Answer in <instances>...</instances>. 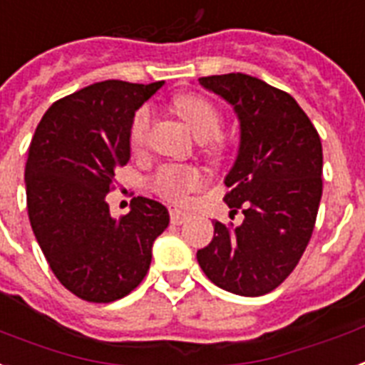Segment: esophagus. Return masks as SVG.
Here are the masks:
<instances>
[{"instance_id": "esophagus-1", "label": "esophagus", "mask_w": 365, "mask_h": 365, "mask_svg": "<svg viewBox=\"0 0 365 365\" xmlns=\"http://www.w3.org/2000/svg\"><path fill=\"white\" fill-rule=\"evenodd\" d=\"M170 216H171V224L173 225L185 224L186 220H188V212L180 210L179 207H170Z\"/></svg>"}]
</instances>
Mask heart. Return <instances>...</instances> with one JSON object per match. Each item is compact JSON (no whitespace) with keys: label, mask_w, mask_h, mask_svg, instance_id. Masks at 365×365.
<instances>
[{"label":"heart","mask_w":365,"mask_h":365,"mask_svg":"<svg viewBox=\"0 0 365 365\" xmlns=\"http://www.w3.org/2000/svg\"><path fill=\"white\" fill-rule=\"evenodd\" d=\"M179 117L188 125L192 134L200 141L215 138L220 130V115L216 108L207 98L197 95H182L173 104ZM150 123H153V110L150 106H141L135 111L130 123V145L141 149L145 145L149 135ZM203 177L195 168L190 165H164L155 175L153 186L160 195L168 200L180 201L185 195L200 188Z\"/></svg>","instance_id":"b5f03b06"}]
</instances>
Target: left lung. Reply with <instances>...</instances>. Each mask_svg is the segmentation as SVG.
<instances>
[{"label": "left lung", "mask_w": 365, "mask_h": 365, "mask_svg": "<svg viewBox=\"0 0 365 365\" xmlns=\"http://www.w3.org/2000/svg\"><path fill=\"white\" fill-rule=\"evenodd\" d=\"M231 104L240 123L239 153L225 175L224 201L240 225L215 222L197 263L218 287L261 297L278 287L312 239L323 195V145L293 96L242 72L200 78Z\"/></svg>", "instance_id": "left-lung-1"}]
</instances>
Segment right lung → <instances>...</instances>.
<instances>
[{"label": "right lung", "instance_id": "add662e5", "mask_svg": "<svg viewBox=\"0 0 365 365\" xmlns=\"http://www.w3.org/2000/svg\"><path fill=\"white\" fill-rule=\"evenodd\" d=\"M162 86L106 80L83 87L48 108L29 145L31 230L56 278L87 302L134 291L149 270L153 242L170 224L155 200L138 195L119 220L106 201L117 168L130 160L132 117Z\"/></svg>", "mask_w": 365, "mask_h": 365}]
</instances>
